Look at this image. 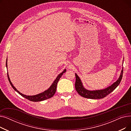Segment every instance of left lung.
I'll list each match as a JSON object with an SVG mask.
<instances>
[{"label": "left lung", "instance_id": "8db88e82", "mask_svg": "<svg viewBox=\"0 0 131 131\" xmlns=\"http://www.w3.org/2000/svg\"><path fill=\"white\" fill-rule=\"evenodd\" d=\"M123 67L121 71L119 78L115 82H114L112 85L107 87V88L102 89V90L93 91L88 90H86V89H85L83 85V84L82 83L81 79L78 77V75L75 73L76 81H75V88L78 93L80 95H81L82 97H83L84 98L92 99H98L104 98L109 93H111L112 92H113L115 89L118 86L122 80L123 77Z\"/></svg>", "mask_w": 131, "mask_h": 131}]
</instances>
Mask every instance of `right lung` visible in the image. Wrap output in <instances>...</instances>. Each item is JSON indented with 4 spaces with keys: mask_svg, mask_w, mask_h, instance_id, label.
<instances>
[{
    "mask_svg": "<svg viewBox=\"0 0 131 131\" xmlns=\"http://www.w3.org/2000/svg\"><path fill=\"white\" fill-rule=\"evenodd\" d=\"M6 67L7 68V60H6ZM66 71V70L65 69L60 74H59L57 76V77L56 78V79L54 80V81H53V82L52 83V84H51V85L49 87V89H47V90L45 91L44 92H43L42 93H39V94H37V95H26L23 94L22 93H20V92H19L13 85L12 83L10 81V80L9 79L8 73H7V77H8L9 82V83H10L11 86H12V88L14 89V90H15L17 93H18L20 95H21L22 97H24L25 98L28 99L29 100H30L31 101H34V102H38V101H41L45 100L46 99H49V98L53 97V95L55 93V92H56V88H57V85L58 82L59 81L60 78L61 77L62 75H63V73H65Z\"/></svg>",
    "mask_w": 131,
    "mask_h": 131,
    "instance_id": "obj_1",
    "label": "right lung"
}]
</instances>
